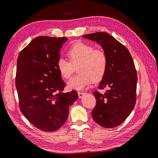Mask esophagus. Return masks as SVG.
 <instances>
[{
	"mask_svg": "<svg viewBox=\"0 0 158 158\" xmlns=\"http://www.w3.org/2000/svg\"><path fill=\"white\" fill-rule=\"evenodd\" d=\"M85 94V93L84 92H78V97L79 98H82L84 97V95Z\"/></svg>",
	"mask_w": 158,
	"mask_h": 158,
	"instance_id": "obj_1",
	"label": "esophagus"
}]
</instances>
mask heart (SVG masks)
<instances>
[{"mask_svg":"<svg viewBox=\"0 0 158 158\" xmlns=\"http://www.w3.org/2000/svg\"><path fill=\"white\" fill-rule=\"evenodd\" d=\"M70 63L64 58L57 61V69L62 78L68 79L78 64L80 74L72 78L67 83L69 88L82 90L92 81L98 82L106 74L107 57L103 50L94 49L93 46L83 42L75 43L67 51Z\"/></svg>","mask_w":158,"mask_h":158,"instance_id":"1","label":"heart"}]
</instances>
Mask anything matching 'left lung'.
Segmentation results:
<instances>
[{
	"label": "left lung",
	"instance_id": "1",
	"mask_svg": "<svg viewBox=\"0 0 158 158\" xmlns=\"http://www.w3.org/2000/svg\"><path fill=\"white\" fill-rule=\"evenodd\" d=\"M82 37L102 46L107 57V70L98 88H107L104 94L93 93L96 105L92 118L99 125L114 128L125 120L135 106L137 74L132 56L125 46L106 32L86 34Z\"/></svg>",
	"mask_w": 158,
	"mask_h": 158
}]
</instances>
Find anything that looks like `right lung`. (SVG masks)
<instances>
[{
    "label": "right lung",
    "mask_w": 158,
    "mask_h": 158,
    "mask_svg": "<svg viewBox=\"0 0 158 158\" xmlns=\"http://www.w3.org/2000/svg\"><path fill=\"white\" fill-rule=\"evenodd\" d=\"M66 37L40 36L19 54L16 87L22 114L40 130L53 132L66 121L69 107L78 99L75 90L63 93L65 83L57 61Z\"/></svg>",
    "instance_id": "obj_1"
}]
</instances>
